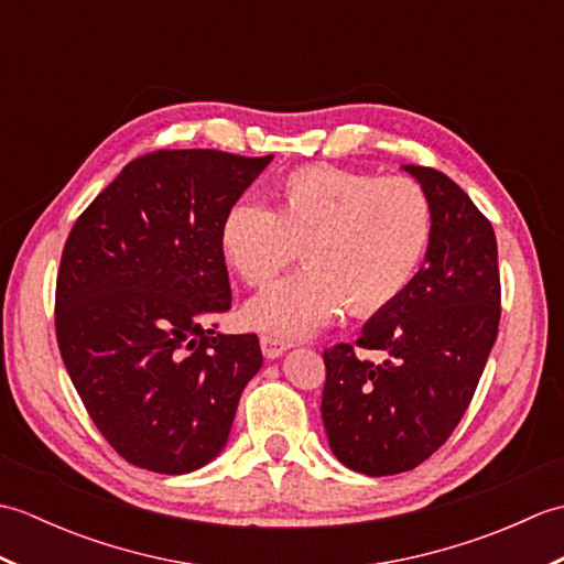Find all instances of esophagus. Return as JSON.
<instances>
[{
	"label": "esophagus",
	"mask_w": 564,
	"mask_h": 564,
	"mask_svg": "<svg viewBox=\"0 0 564 564\" xmlns=\"http://www.w3.org/2000/svg\"><path fill=\"white\" fill-rule=\"evenodd\" d=\"M259 344H261V351H263V356H267V358H279V356H283L285 351L291 349L289 341L269 337V334H263V337L259 339Z\"/></svg>",
	"instance_id": "34e87169"
}]
</instances>
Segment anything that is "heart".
Segmentation results:
<instances>
[{"mask_svg": "<svg viewBox=\"0 0 564 564\" xmlns=\"http://www.w3.org/2000/svg\"><path fill=\"white\" fill-rule=\"evenodd\" d=\"M434 242V203L412 176H376L305 164L275 186L273 210L239 200L220 223V249L251 289H263L301 257L303 271L245 310L249 327L307 337L346 307L376 315L400 301Z\"/></svg>", "mask_w": 564, "mask_h": 564, "instance_id": "1", "label": "heart"}]
</instances>
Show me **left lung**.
Here are the masks:
<instances>
[{
    "instance_id": "obj_1",
    "label": "left lung",
    "mask_w": 564,
    "mask_h": 564,
    "mask_svg": "<svg viewBox=\"0 0 564 564\" xmlns=\"http://www.w3.org/2000/svg\"><path fill=\"white\" fill-rule=\"evenodd\" d=\"M434 203L424 267L356 344L325 349L322 422L334 455L370 477L414 470L470 404L501 317L497 237L465 191L434 166L404 164ZM356 348L386 350L373 365Z\"/></svg>"
}]
</instances>
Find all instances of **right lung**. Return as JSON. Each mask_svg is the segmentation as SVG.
I'll list each match as a JSON object with an SVG mask.
<instances>
[{"label":"right lung","instance_id":"right-lung-1","mask_svg":"<svg viewBox=\"0 0 564 564\" xmlns=\"http://www.w3.org/2000/svg\"><path fill=\"white\" fill-rule=\"evenodd\" d=\"M273 160L154 150L94 198L59 259L55 337L94 426L130 465L198 470L261 368L257 334H215L232 293L220 223Z\"/></svg>","mask_w":564,"mask_h":564}]
</instances>
